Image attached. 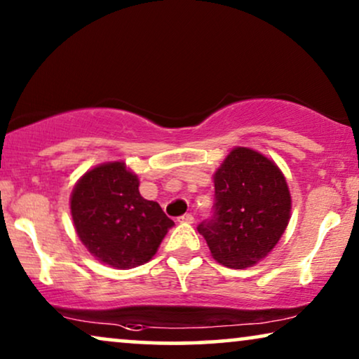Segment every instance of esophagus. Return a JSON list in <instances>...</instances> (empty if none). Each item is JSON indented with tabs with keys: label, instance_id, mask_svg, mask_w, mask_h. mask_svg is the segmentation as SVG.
Wrapping results in <instances>:
<instances>
[{
	"label": "esophagus",
	"instance_id": "34e87169",
	"mask_svg": "<svg viewBox=\"0 0 359 359\" xmlns=\"http://www.w3.org/2000/svg\"><path fill=\"white\" fill-rule=\"evenodd\" d=\"M178 222L180 224H193L194 222V217L191 214H183L181 217H178Z\"/></svg>",
	"mask_w": 359,
	"mask_h": 359
}]
</instances>
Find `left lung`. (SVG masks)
<instances>
[{
	"mask_svg": "<svg viewBox=\"0 0 359 359\" xmlns=\"http://www.w3.org/2000/svg\"><path fill=\"white\" fill-rule=\"evenodd\" d=\"M215 212L198 230L215 262L243 269L276 247L291 219V193L279 166L259 151L235 147L214 173Z\"/></svg>",
	"mask_w": 359,
	"mask_h": 359,
	"instance_id": "1",
	"label": "left lung"
}]
</instances>
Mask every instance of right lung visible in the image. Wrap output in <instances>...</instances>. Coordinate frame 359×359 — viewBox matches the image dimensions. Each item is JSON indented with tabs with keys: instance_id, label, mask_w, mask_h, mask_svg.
Here are the masks:
<instances>
[{
	"instance_id": "right-lung-1",
	"label": "right lung",
	"mask_w": 359,
	"mask_h": 359,
	"mask_svg": "<svg viewBox=\"0 0 359 359\" xmlns=\"http://www.w3.org/2000/svg\"><path fill=\"white\" fill-rule=\"evenodd\" d=\"M139 184L124 161H107L88 170L72 191L78 238L111 268L130 269L150 262L175 225L158 203L142 198Z\"/></svg>"
}]
</instances>
